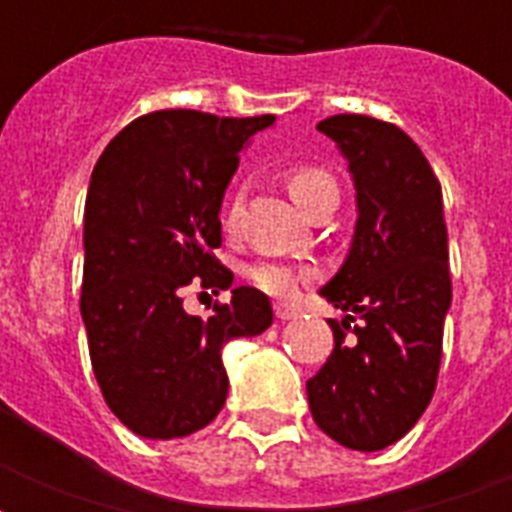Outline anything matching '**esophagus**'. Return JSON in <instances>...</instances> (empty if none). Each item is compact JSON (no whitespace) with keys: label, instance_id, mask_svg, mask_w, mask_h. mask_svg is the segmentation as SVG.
Here are the masks:
<instances>
[{"label":"esophagus","instance_id":"1","mask_svg":"<svg viewBox=\"0 0 512 512\" xmlns=\"http://www.w3.org/2000/svg\"><path fill=\"white\" fill-rule=\"evenodd\" d=\"M273 313H276V319H281V321H292L300 316V313H297V308H292V305H287V303L273 305Z\"/></svg>","mask_w":512,"mask_h":512}]
</instances>
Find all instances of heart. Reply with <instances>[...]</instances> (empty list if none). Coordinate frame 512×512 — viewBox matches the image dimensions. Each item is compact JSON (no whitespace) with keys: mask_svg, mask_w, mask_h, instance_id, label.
I'll return each mask as SVG.
<instances>
[{"mask_svg":"<svg viewBox=\"0 0 512 512\" xmlns=\"http://www.w3.org/2000/svg\"><path fill=\"white\" fill-rule=\"evenodd\" d=\"M287 183H289L292 199H295L303 209L308 207V204H311L321 191L337 188L335 177L329 175L327 170H321V167H295V170H289ZM239 212H241V193H236V196L231 199V204H228V209H225V225H228V228L236 225ZM247 276L257 289H263L265 295L292 297L303 281L311 279L313 271L311 268H305V265L279 263V260H263V263L252 265Z\"/></svg>","mask_w":512,"mask_h":512,"instance_id":"b5f03b06","label":"heart"}]
</instances>
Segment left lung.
<instances>
[{"mask_svg":"<svg viewBox=\"0 0 512 512\" xmlns=\"http://www.w3.org/2000/svg\"><path fill=\"white\" fill-rule=\"evenodd\" d=\"M319 132L348 162L358 217L345 263L319 292L345 319H329L335 350L305 385L308 404L337 444L380 452L414 428L436 390L452 305L441 185L396 124L340 114Z\"/></svg>","mask_w":512,"mask_h":512,"instance_id":"obj_1","label":"left lung"}]
</instances>
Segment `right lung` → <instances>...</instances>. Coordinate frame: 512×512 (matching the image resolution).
Instances as JSON below:
<instances>
[{"instance_id": "obj_1", "label": "right lung", "mask_w": 512, "mask_h": 512, "mask_svg": "<svg viewBox=\"0 0 512 512\" xmlns=\"http://www.w3.org/2000/svg\"><path fill=\"white\" fill-rule=\"evenodd\" d=\"M276 116L154 111L106 146L84 204L82 321L106 404L143 438L191 436L228 396L223 345L273 324L255 287L207 320L182 308L185 286L231 288L220 247V207L252 135Z\"/></svg>"}]
</instances>
